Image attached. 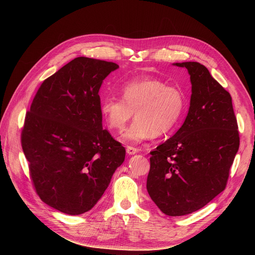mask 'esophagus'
I'll return each instance as SVG.
<instances>
[{
  "instance_id": "34e87169",
  "label": "esophagus",
  "mask_w": 255,
  "mask_h": 255,
  "mask_svg": "<svg viewBox=\"0 0 255 255\" xmlns=\"http://www.w3.org/2000/svg\"><path fill=\"white\" fill-rule=\"evenodd\" d=\"M126 151H127V154H128V155H134V154H136V153L139 152V149L134 148V146H127Z\"/></svg>"
}]
</instances>
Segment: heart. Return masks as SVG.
I'll list each match as a JSON object with an SVG mask.
<instances>
[{"label": "heart", "mask_w": 255, "mask_h": 255, "mask_svg": "<svg viewBox=\"0 0 255 255\" xmlns=\"http://www.w3.org/2000/svg\"><path fill=\"white\" fill-rule=\"evenodd\" d=\"M122 98L102 99L100 113L106 126L123 131L135 113L136 120L121 136L125 143H139L166 134L177 125L185 110L181 89L155 77L134 78L121 87Z\"/></svg>", "instance_id": "heart-1"}]
</instances>
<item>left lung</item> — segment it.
<instances>
[{
	"label": "left lung",
	"mask_w": 255,
	"mask_h": 255,
	"mask_svg": "<svg viewBox=\"0 0 255 255\" xmlns=\"http://www.w3.org/2000/svg\"><path fill=\"white\" fill-rule=\"evenodd\" d=\"M190 75L181 128L152 151L146 190L168 216L188 215L222 192L240 145L231 94L197 62L173 63Z\"/></svg>",
	"instance_id": "8db88e82"
}]
</instances>
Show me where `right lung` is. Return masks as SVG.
Instances as JSON below:
<instances>
[{
	"mask_svg": "<svg viewBox=\"0 0 255 255\" xmlns=\"http://www.w3.org/2000/svg\"><path fill=\"white\" fill-rule=\"evenodd\" d=\"M119 66L78 57L40 86L25 116L21 146L43 203L68 215L97 204L125 148L102 127L99 90Z\"/></svg>",
	"mask_w": 255,
	"mask_h": 255,
	"instance_id": "obj_1",
	"label": "right lung"
}]
</instances>
